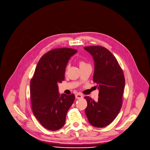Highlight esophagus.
<instances>
[{
  "label": "esophagus",
  "mask_w": 150,
  "mask_h": 150,
  "mask_svg": "<svg viewBox=\"0 0 150 150\" xmlns=\"http://www.w3.org/2000/svg\"><path fill=\"white\" fill-rule=\"evenodd\" d=\"M75 98L76 99H80V98H83V96L81 95V94L77 93V94H76V95H75Z\"/></svg>",
  "instance_id": "obj_1"
}]
</instances>
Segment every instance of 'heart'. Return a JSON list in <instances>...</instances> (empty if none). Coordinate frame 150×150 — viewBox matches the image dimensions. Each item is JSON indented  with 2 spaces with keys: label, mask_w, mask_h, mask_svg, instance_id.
<instances>
[{
  "label": "heart",
  "mask_w": 150,
  "mask_h": 150,
  "mask_svg": "<svg viewBox=\"0 0 150 150\" xmlns=\"http://www.w3.org/2000/svg\"><path fill=\"white\" fill-rule=\"evenodd\" d=\"M86 64H87L85 62H84L83 61H79V65H80V67H81L83 66H84Z\"/></svg>",
  "instance_id": "heart-1"
}]
</instances>
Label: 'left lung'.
<instances>
[{
    "label": "left lung",
    "mask_w": 150,
    "mask_h": 150,
    "mask_svg": "<svg viewBox=\"0 0 150 150\" xmlns=\"http://www.w3.org/2000/svg\"><path fill=\"white\" fill-rule=\"evenodd\" d=\"M84 49L93 57L95 63L93 80L99 89L97 101L89 96L84 97L88 103L85 113L92 126L103 128L111 123L120 111L125 76L117 59L107 49L98 45Z\"/></svg>",
    "instance_id": "left-lung-1"
}]
</instances>
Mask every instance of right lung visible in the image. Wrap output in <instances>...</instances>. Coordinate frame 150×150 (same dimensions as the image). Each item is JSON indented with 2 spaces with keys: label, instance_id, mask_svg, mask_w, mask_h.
I'll return each mask as SVG.
<instances>
[{
  "label": "right lung",
  "instance_id": "right-lung-1",
  "mask_svg": "<svg viewBox=\"0 0 150 150\" xmlns=\"http://www.w3.org/2000/svg\"><path fill=\"white\" fill-rule=\"evenodd\" d=\"M77 50L70 48L54 49L39 59L30 81L31 108L34 115L43 127L50 131L61 128L75 95L61 96L58 83L64 80L67 62Z\"/></svg>",
  "mask_w": 150,
  "mask_h": 150
}]
</instances>
